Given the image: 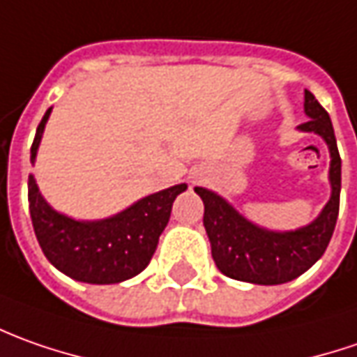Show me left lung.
Wrapping results in <instances>:
<instances>
[{"instance_id": "left-lung-1", "label": "left lung", "mask_w": 357, "mask_h": 357, "mask_svg": "<svg viewBox=\"0 0 357 357\" xmlns=\"http://www.w3.org/2000/svg\"><path fill=\"white\" fill-rule=\"evenodd\" d=\"M304 114L308 120L301 132L318 134L330 152V199L308 225L292 231H273L252 223L219 193L195 188L202 197L203 227L211 243L217 268L229 278L251 284H282L306 273L322 255L336 227L342 188V160L332 120L310 91H304Z\"/></svg>"}]
</instances>
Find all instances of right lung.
<instances>
[{
    "label": "right lung",
    "mask_w": 357,
    "mask_h": 357,
    "mask_svg": "<svg viewBox=\"0 0 357 357\" xmlns=\"http://www.w3.org/2000/svg\"><path fill=\"white\" fill-rule=\"evenodd\" d=\"M49 108L31 146V164L43 138ZM185 183L146 195L116 215L105 219H75L53 209L29 176V213L37 241L47 261L63 275L89 284H116L140 275L154 257L160 235L164 233L172 205Z\"/></svg>",
    "instance_id": "add662e5"
}]
</instances>
